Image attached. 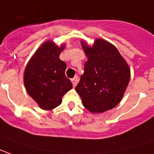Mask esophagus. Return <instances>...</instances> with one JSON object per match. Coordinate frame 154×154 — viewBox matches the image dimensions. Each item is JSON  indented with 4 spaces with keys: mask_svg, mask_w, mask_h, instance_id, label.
I'll list each match as a JSON object with an SVG mask.
<instances>
[{
    "mask_svg": "<svg viewBox=\"0 0 154 154\" xmlns=\"http://www.w3.org/2000/svg\"><path fill=\"white\" fill-rule=\"evenodd\" d=\"M71 81H72V84H73V85H74V87L76 86V85L78 83V81H79V78H78V76H75V78H73V79H71Z\"/></svg>",
    "mask_w": 154,
    "mask_h": 154,
    "instance_id": "1",
    "label": "esophagus"
}]
</instances>
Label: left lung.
Instances as JSON below:
<instances>
[{
	"label": "left lung",
	"instance_id": "left-lung-1",
	"mask_svg": "<svg viewBox=\"0 0 154 154\" xmlns=\"http://www.w3.org/2000/svg\"><path fill=\"white\" fill-rule=\"evenodd\" d=\"M81 45L88 60L75 91L85 107L92 113H102L118 105L130 80V69L119 51L104 39L92 46Z\"/></svg>",
	"mask_w": 154,
	"mask_h": 154
}]
</instances>
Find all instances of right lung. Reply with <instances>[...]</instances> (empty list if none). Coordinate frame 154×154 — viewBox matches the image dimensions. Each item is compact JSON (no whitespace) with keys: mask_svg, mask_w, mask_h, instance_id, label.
Returning <instances> with one entry per match:
<instances>
[{"mask_svg":"<svg viewBox=\"0 0 154 154\" xmlns=\"http://www.w3.org/2000/svg\"><path fill=\"white\" fill-rule=\"evenodd\" d=\"M64 44L58 47L47 41L39 47L26 64L24 85L26 92L43 110H52L62 102L73 88L65 75L66 63L59 59Z\"/></svg>","mask_w":154,"mask_h":154,"instance_id":"right-lung-1","label":"right lung"}]
</instances>
